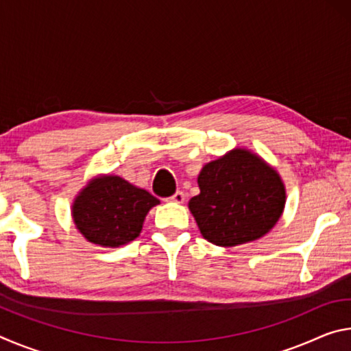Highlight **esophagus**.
I'll return each instance as SVG.
<instances>
[{"mask_svg":"<svg viewBox=\"0 0 351 351\" xmlns=\"http://www.w3.org/2000/svg\"><path fill=\"white\" fill-rule=\"evenodd\" d=\"M184 199H186V197H184V193L181 192V190H178V192H175L171 197L169 198V201H171V203H176V204H181L184 203Z\"/></svg>","mask_w":351,"mask_h":351,"instance_id":"1","label":"esophagus"}]
</instances>
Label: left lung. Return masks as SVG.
I'll return each instance as SVG.
<instances>
[{
  "mask_svg": "<svg viewBox=\"0 0 351 351\" xmlns=\"http://www.w3.org/2000/svg\"><path fill=\"white\" fill-rule=\"evenodd\" d=\"M189 209L207 241L230 247L258 240L280 219L287 192L280 175L257 154L234 148L207 162Z\"/></svg>",
  "mask_w": 351,
  "mask_h": 351,
  "instance_id": "left-lung-1",
  "label": "left lung"
}]
</instances>
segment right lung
<instances>
[{
  "label": "right lung",
  "mask_w": 351,
  "mask_h": 351,
  "mask_svg": "<svg viewBox=\"0 0 351 351\" xmlns=\"http://www.w3.org/2000/svg\"><path fill=\"white\" fill-rule=\"evenodd\" d=\"M159 199L116 175L97 176L86 184L73 204L75 228L104 247H119L139 237L148 210Z\"/></svg>",
  "instance_id": "right-lung-1"
}]
</instances>
